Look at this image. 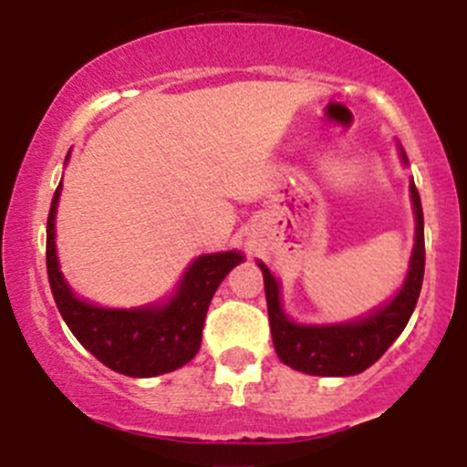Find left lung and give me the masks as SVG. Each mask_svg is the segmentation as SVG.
I'll use <instances>...</instances> for the list:
<instances>
[{"instance_id": "left-lung-1", "label": "left lung", "mask_w": 467, "mask_h": 467, "mask_svg": "<svg viewBox=\"0 0 467 467\" xmlns=\"http://www.w3.org/2000/svg\"><path fill=\"white\" fill-rule=\"evenodd\" d=\"M407 162V155L402 150ZM411 201L416 210V246H413L409 275L400 294L386 307L378 309L361 321L346 325H296L280 307V289L275 277L260 262L266 291L268 325L277 357L291 368L323 378H346L373 366L402 334L416 309L425 277V219L416 185L411 181Z\"/></svg>"}]
</instances>
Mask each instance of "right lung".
<instances>
[{"label": "right lung", "mask_w": 467, "mask_h": 467, "mask_svg": "<svg viewBox=\"0 0 467 467\" xmlns=\"http://www.w3.org/2000/svg\"><path fill=\"white\" fill-rule=\"evenodd\" d=\"M60 185L47 216V275L60 317L88 352L129 378L171 373L196 357L210 300L225 275L244 260L237 251L199 257L182 277L178 294L162 307L103 309L83 303L58 271L54 219Z\"/></svg>", "instance_id": "add662e5"}]
</instances>
